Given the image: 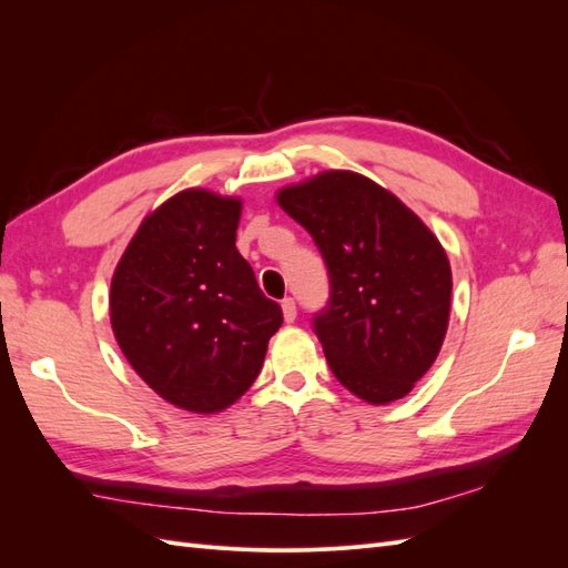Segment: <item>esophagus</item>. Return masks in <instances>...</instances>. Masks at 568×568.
<instances>
[{
    "label": "esophagus",
    "instance_id": "1",
    "mask_svg": "<svg viewBox=\"0 0 568 568\" xmlns=\"http://www.w3.org/2000/svg\"><path fill=\"white\" fill-rule=\"evenodd\" d=\"M282 313H284L286 322H294L296 320V303H294V298H284L282 301Z\"/></svg>",
    "mask_w": 568,
    "mask_h": 568
}]
</instances>
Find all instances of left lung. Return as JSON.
<instances>
[{
	"mask_svg": "<svg viewBox=\"0 0 568 568\" xmlns=\"http://www.w3.org/2000/svg\"><path fill=\"white\" fill-rule=\"evenodd\" d=\"M277 203L311 232L329 270V307L313 324L334 376L372 405L405 398L448 332L453 272L436 234L351 170L284 186Z\"/></svg>",
	"mask_w": 568,
	"mask_h": 568,
	"instance_id": "1",
	"label": "left lung"
}]
</instances>
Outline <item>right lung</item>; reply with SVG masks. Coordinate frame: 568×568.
<instances>
[{"mask_svg": "<svg viewBox=\"0 0 568 568\" xmlns=\"http://www.w3.org/2000/svg\"><path fill=\"white\" fill-rule=\"evenodd\" d=\"M239 217V196L184 189L142 220L111 280L120 351L163 400L196 415L242 398L284 322L236 251Z\"/></svg>", "mask_w": 568, "mask_h": 568, "instance_id": "1", "label": "right lung"}]
</instances>
